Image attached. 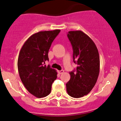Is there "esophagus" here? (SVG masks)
I'll return each instance as SVG.
<instances>
[{"label": "esophagus", "instance_id": "esophagus-1", "mask_svg": "<svg viewBox=\"0 0 121 121\" xmlns=\"http://www.w3.org/2000/svg\"><path fill=\"white\" fill-rule=\"evenodd\" d=\"M58 73H59L60 74H62L63 72H64V70H58Z\"/></svg>", "mask_w": 121, "mask_h": 121}]
</instances>
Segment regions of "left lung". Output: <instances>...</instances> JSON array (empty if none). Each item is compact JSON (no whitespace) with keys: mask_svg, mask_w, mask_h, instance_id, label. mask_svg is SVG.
<instances>
[{"mask_svg":"<svg viewBox=\"0 0 121 121\" xmlns=\"http://www.w3.org/2000/svg\"><path fill=\"white\" fill-rule=\"evenodd\" d=\"M67 37L72 46L73 62L78 66L69 73L70 79L66 84V90L69 95L78 98L87 95L97 81L99 55L93 40L82 31H69Z\"/></svg>","mask_w":121,"mask_h":121,"instance_id":"obj_1","label":"left lung"}]
</instances>
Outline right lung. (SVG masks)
<instances>
[{
    "mask_svg": "<svg viewBox=\"0 0 121 121\" xmlns=\"http://www.w3.org/2000/svg\"><path fill=\"white\" fill-rule=\"evenodd\" d=\"M60 29L40 31L25 42L18 55L17 67L22 82L28 92L35 97L43 98L51 91L57 72L44 65L48 61V52Z\"/></svg>",
    "mask_w": 121,
    "mask_h": 121,
    "instance_id": "1",
    "label": "right lung"
}]
</instances>
